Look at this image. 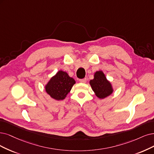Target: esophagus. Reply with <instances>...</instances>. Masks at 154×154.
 <instances>
[{
	"label": "esophagus",
	"instance_id": "1",
	"mask_svg": "<svg viewBox=\"0 0 154 154\" xmlns=\"http://www.w3.org/2000/svg\"><path fill=\"white\" fill-rule=\"evenodd\" d=\"M79 82H82V83H86V79L84 78V79H79Z\"/></svg>",
	"mask_w": 154,
	"mask_h": 154
}]
</instances>
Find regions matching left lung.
Masks as SVG:
<instances>
[{"label":"left lung","mask_w":154,"mask_h":154,"mask_svg":"<svg viewBox=\"0 0 154 154\" xmlns=\"http://www.w3.org/2000/svg\"><path fill=\"white\" fill-rule=\"evenodd\" d=\"M96 96L100 99L105 98L113 91L111 83L107 80L104 73L100 70L94 73V79L89 82Z\"/></svg>","instance_id":"1"}]
</instances>
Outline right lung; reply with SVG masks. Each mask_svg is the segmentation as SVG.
<instances>
[{
  "label": "right lung",
  "instance_id": "add662e5",
  "mask_svg": "<svg viewBox=\"0 0 154 154\" xmlns=\"http://www.w3.org/2000/svg\"><path fill=\"white\" fill-rule=\"evenodd\" d=\"M75 84L74 79L70 77L66 72L60 70L51 77L45 86L46 93L56 100H64Z\"/></svg>",
  "mask_w": 154,
  "mask_h": 154
}]
</instances>
